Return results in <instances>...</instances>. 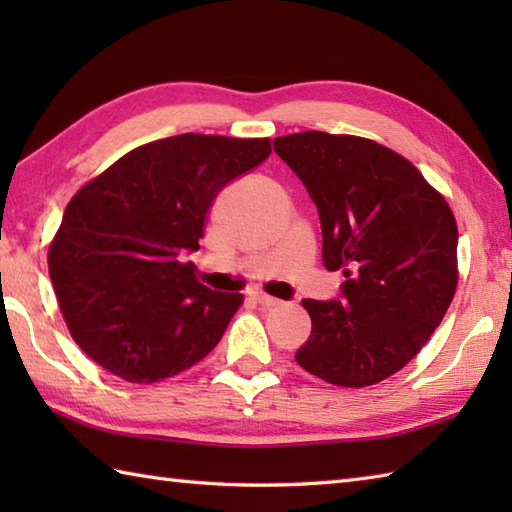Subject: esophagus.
<instances>
[{"label": "esophagus", "mask_w": 512, "mask_h": 512, "mask_svg": "<svg viewBox=\"0 0 512 512\" xmlns=\"http://www.w3.org/2000/svg\"><path fill=\"white\" fill-rule=\"evenodd\" d=\"M253 299L259 303V306H264V308H275V306H279V303H281L279 299L266 295V292H255Z\"/></svg>", "instance_id": "esophagus-1"}]
</instances>
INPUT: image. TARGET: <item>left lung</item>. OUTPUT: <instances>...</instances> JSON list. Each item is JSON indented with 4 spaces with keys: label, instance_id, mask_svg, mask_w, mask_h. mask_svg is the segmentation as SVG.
Listing matches in <instances>:
<instances>
[{
    "label": "left lung",
    "instance_id": "8db88e82",
    "mask_svg": "<svg viewBox=\"0 0 512 512\" xmlns=\"http://www.w3.org/2000/svg\"><path fill=\"white\" fill-rule=\"evenodd\" d=\"M306 184L323 264L343 270V299H303L310 339L295 361L336 387L400 372L447 314L458 288V224L444 195L394 149L350 134L275 138Z\"/></svg>",
    "mask_w": 512,
    "mask_h": 512
}]
</instances>
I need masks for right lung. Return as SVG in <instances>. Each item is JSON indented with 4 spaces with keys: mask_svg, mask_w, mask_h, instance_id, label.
<instances>
[{
    "mask_svg": "<svg viewBox=\"0 0 512 512\" xmlns=\"http://www.w3.org/2000/svg\"><path fill=\"white\" fill-rule=\"evenodd\" d=\"M270 138L180 134L140 145L65 206L48 270L74 343L107 372L149 385L200 363L244 303L200 284V248L224 184L270 156Z\"/></svg>",
    "mask_w": 512,
    "mask_h": 512,
    "instance_id": "obj_1",
    "label": "right lung"
}]
</instances>
